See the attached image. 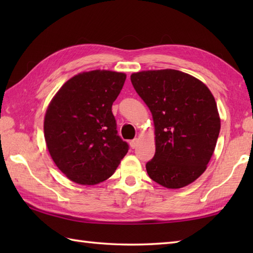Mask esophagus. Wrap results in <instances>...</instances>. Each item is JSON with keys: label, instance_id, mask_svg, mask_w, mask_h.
<instances>
[{"label": "esophagus", "instance_id": "1", "mask_svg": "<svg viewBox=\"0 0 253 253\" xmlns=\"http://www.w3.org/2000/svg\"><path fill=\"white\" fill-rule=\"evenodd\" d=\"M129 144H130L131 149H135L138 144V139H132V140L129 141Z\"/></svg>", "mask_w": 253, "mask_h": 253}]
</instances>
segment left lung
<instances>
[{
	"mask_svg": "<svg viewBox=\"0 0 253 253\" xmlns=\"http://www.w3.org/2000/svg\"><path fill=\"white\" fill-rule=\"evenodd\" d=\"M130 80L154 122L155 154L146 164L149 177L169 189L191 184L207 169L221 129L211 91L175 69L139 72Z\"/></svg>",
	"mask_w": 253,
	"mask_h": 253,
	"instance_id": "1",
	"label": "left lung"
}]
</instances>
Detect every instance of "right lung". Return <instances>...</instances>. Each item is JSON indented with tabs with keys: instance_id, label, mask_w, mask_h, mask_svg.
<instances>
[{
	"instance_id": "obj_1",
	"label": "right lung",
	"mask_w": 253,
	"mask_h": 253,
	"mask_svg": "<svg viewBox=\"0 0 253 253\" xmlns=\"http://www.w3.org/2000/svg\"><path fill=\"white\" fill-rule=\"evenodd\" d=\"M125 80V74L111 71L78 74L47 106L43 126L47 150L62 173L77 184L104 181L128 152L112 113Z\"/></svg>"
}]
</instances>
